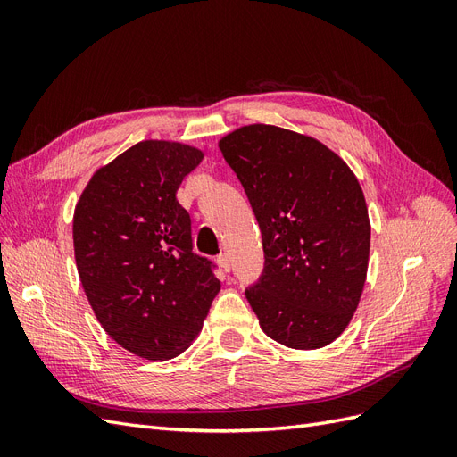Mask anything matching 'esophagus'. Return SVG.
<instances>
[{"label":"esophagus","instance_id":"34e87169","mask_svg":"<svg viewBox=\"0 0 457 457\" xmlns=\"http://www.w3.org/2000/svg\"><path fill=\"white\" fill-rule=\"evenodd\" d=\"M217 262H219V267L223 269L225 272L230 270V257H228L227 253H220V255L217 257Z\"/></svg>","mask_w":457,"mask_h":457}]
</instances>
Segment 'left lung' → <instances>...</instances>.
Masks as SVG:
<instances>
[{"instance_id":"8db88e82","label":"left lung","mask_w":457,"mask_h":457,"mask_svg":"<svg viewBox=\"0 0 457 457\" xmlns=\"http://www.w3.org/2000/svg\"><path fill=\"white\" fill-rule=\"evenodd\" d=\"M261 228L265 269L245 289L259 326L289 349L336 341L361 303L370 217L361 183L334 150L265 123L219 141Z\"/></svg>"}]
</instances>
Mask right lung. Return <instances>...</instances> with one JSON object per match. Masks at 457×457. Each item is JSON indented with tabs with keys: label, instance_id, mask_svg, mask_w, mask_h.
Instances as JSON below:
<instances>
[{
	"label": "right lung",
	"instance_id": "right-lung-1",
	"mask_svg": "<svg viewBox=\"0 0 457 457\" xmlns=\"http://www.w3.org/2000/svg\"><path fill=\"white\" fill-rule=\"evenodd\" d=\"M204 152L141 141L103 165L74 212V255L106 334L146 361H170L195 341L219 294L212 261L192 253L190 215L177 202Z\"/></svg>",
	"mask_w": 457,
	"mask_h": 457
}]
</instances>
